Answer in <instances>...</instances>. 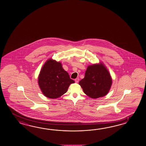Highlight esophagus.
<instances>
[{"label":"esophagus","instance_id":"esophagus-1","mask_svg":"<svg viewBox=\"0 0 146 146\" xmlns=\"http://www.w3.org/2000/svg\"><path fill=\"white\" fill-rule=\"evenodd\" d=\"M74 81H75V82H76V83H78V82H79V78H76V79L74 80Z\"/></svg>","mask_w":146,"mask_h":146}]
</instances>
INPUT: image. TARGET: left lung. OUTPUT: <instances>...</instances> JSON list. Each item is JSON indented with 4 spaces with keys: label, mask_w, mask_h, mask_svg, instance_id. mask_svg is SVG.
<instances>
[{
    "label": "left lung",
    "mask_w": 146,
    "mask_h": 146,
    "mask_svg": "<svg viewBox=\"0 0 146 146\" xmlns=\"http://www.w3.org/2000/svg\"><path fill=\"white\" fill-rule=\"evenodd\" d=\"M84 93L91 98L106 96L112 86V79L102 62L88 66L84 79L79 82Z\"/></svg>",
    "instance_id": "1"
}]
</instances>
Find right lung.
<instances>
[{"mask_svg": "<svg viewBox=\"0 0 146 146\" xmlns=\"http://www.w3.org/2000/svg\"><path fill=\"white\" fill-rule=\"evenodd\" d=\"M74 81L62 68L59 62L50 58L44 63L38 77V84L42 92L47 98L56 99L67 91Z\"/></svg>", "mask_w": 146, "mask_h": 146, "instance_id": "right-lung-1", "label": "right lung"}]
</instances>
